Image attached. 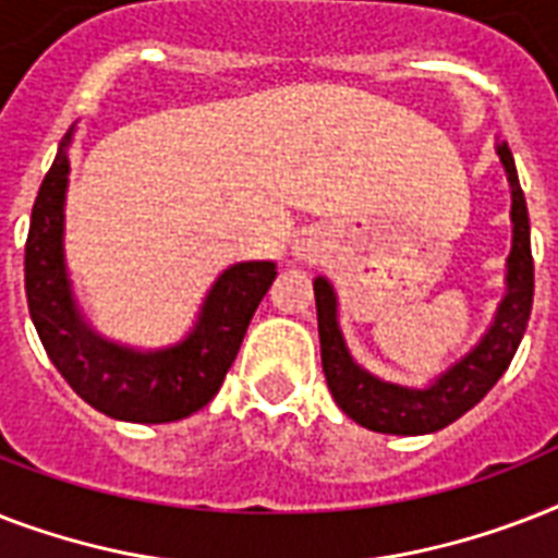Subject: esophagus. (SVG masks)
Returning <instances> with one entry per match:
<instances>
[{
    "label": "esophagus",
    "mask_w": 558,
    "mask_h": 558,
    "mask_svg": "<svg viewBox=\"0 0 558 558\" xmlns=\"http://www.w3.org/2000/svg\"><path fill=\"white\" fill-rule=\"evenodd\" d=\"M292 254H295L298 260H315V257H322V243H318V236L315 234H301L292 240Z\"/></svg>",
    "instance_id": "obj_1"
}]
</instances>
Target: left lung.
<instances>
[{
  "mask_svg": "<svg viewBox=\"0 0 558 558\" xmlns=\"http://www.w3.org/2000/svg\"><path fill=\"white\" fill-rule=\"evenodd\" d=\"M495 153L510 182V222L512 248L504 275V298L495 310L493 324L486 327L475 348L451 362L440 376L423 388L379 379L376 373L359 365L348 350L339 327V295L324 275L315 278V306H318V339H322V365L336 405L379 434H434L460 420L489 393L495 381L510 367L512 356L527 330L533 310V252H530L527 202L519 185V170L507 142H495Z\"/></svg>",
  "mask_w": 558,
  "mask_h": 558,
  "instance_id": "1",
  "label": "left lung"
}]
</instances>
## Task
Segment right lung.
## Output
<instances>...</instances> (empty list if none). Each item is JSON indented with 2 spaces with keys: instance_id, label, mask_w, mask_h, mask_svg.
I'll return each instance as SVG.
<instances>
[{
  "instance_id": "add662e5",
  "label": "right lung",
  "mask_w": 558,
  "mask_h": 558,
  "mask_svg": "<svg viewBox=\"0 0 558 558\" xmlns=\"http://www.w3.org/2000/svg\"><path fill=\"white\" fill-rule=\"evenodd\" d=\"M63 135L54 165L39 185L25 243V295L31 322L51 365L95 411L124 423L185 420L217 397L243 344L254 310L269 292L278 266L245 260L228 266L202 301L191 330L168 348L138 350L92 330L74 301L65 269V193L69 144Z\"/></svg>"
}]
</instances>
